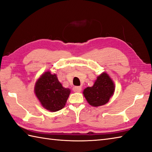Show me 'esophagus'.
Instances as JSON below:
<instances>
[{
	"label": "esophagus",
	"instance_id": "esophagus-1",
	"mask_svg": "<svg viewBox=\"0 0 152 152\" xmlns=\"http://www.w3.org/2000/svg\"><path fill=\"white\" fill-rule=\"evenodd\" d=\"M73 91L76 93H80L81 91V87L79 86H75L73 87Z\"/></svg>",
	"mask_w": 152,
	"mask_h": 152
}]
</instances>
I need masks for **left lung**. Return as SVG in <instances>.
<instances>
[{"label":"left lung","instance_id":"1","mask_svg":"<svg viewBox=\"0 0 152 152\" xmlns=\"http://www.w3.org/2000/svg\"><path fill=\"white\" fill-rule=\"evenodd\" d=\"M114 91V85L107 73H103L97 77L93 87H87L83 94L87 102L93 107L105 104Z\"/></svg>","mask_w":152,"mask_h":152}]
</instances>
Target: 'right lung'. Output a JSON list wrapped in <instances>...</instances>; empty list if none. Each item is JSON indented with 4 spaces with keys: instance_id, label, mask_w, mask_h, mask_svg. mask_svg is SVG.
I'll use <instances>...</instances> for the list:
<instances>
[{
    "instance_id": "obj_1",
    "label": "right lung",
    "mask_w": 152,
    "mask_h": 152,
    "mask_svg": "<svg viewBox=\"0 0 152 152\" xmlns=\"http://www.w3.org/2000/svg\"><path fill=\"white\" fill-rule=\"evenodd\" d=\"M36 95L43 107L51 112L62 109L70 94L69 88H64L56 74L45 72L36 81Z\"/></svg>"
}]
</instances>
